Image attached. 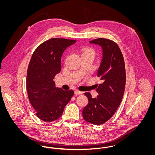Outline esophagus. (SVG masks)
I'll return each instance as SVG.
<instances>
[{
    "mask_svg": "<svg viewBox=\"0 0 155 155\" xmlns=\"http://www.w3.org/2000/svg\"><path fill=\"white\" fill-rule=\"evenodd\" d=\"M75 94L76 95H82V94H83V92H81V91H78V90H75Z\"/></svg>",
    "mask_w": 155,
    "mask_h": 155,
    "instance_id": "esophagus-1",
    "label": "esophagus"
}]
</instances>
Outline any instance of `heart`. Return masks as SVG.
<instances>
[{
	"label": "heart",
	"instance_id": "1",
	"mask_svg": "<svg viewBox=\"0 0 155 155\" xmlns=\"http://www.w3.org/2000/svg\"><path fill=\"white\" fill-rule=\"evenodd\" d=\"M83 54H91L92 56H93L94 57V55H95V52L92 49H91V48H85L82 53V55Z\"/></svg>",
	"mask_w": 155,
	"mask_h": 155
}]
</instances>
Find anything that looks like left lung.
Wrapping results in <instances>:
<instances>
[{
    "instance_id": "obj_1",
    "label": "left lung",
    "mask_w": 155,
    "mask_h": 155,
    "mask_svg": "<svg viewBox=\"0 0 155 155\" xmlns=\"http://www.w3.org/2000/svg\"><path fill=\"white\" fill-rule=\"evenodd\" d=\"M90 44L101 46L103 56L97 76L102 82L96 88L97 97L89 92L84 95L88 103L82 110L84 120L92 124L101 125L114 115L122 101L125 89V63L118 45L106 38H97Z\"/></svg>"
}]
</instances>
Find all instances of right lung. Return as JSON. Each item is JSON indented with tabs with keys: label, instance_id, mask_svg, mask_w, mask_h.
Here are the masks:
<instances>
[{
	"label": "right lung",
	"instance_id": "1",
	"mask_svg": "<svg viewBox=\"0 0 155 155\" xmlns=\"http://www.w3.org/2000/svg\"><path fill=\"white\" fill-rule=\"evenodd\" d=\"M75 40L54 38L40 45L33 53L28 67L26 87L36 116L45 122L59 119L74 95L73 90L56 88L53 81L61 71V58Z\"/></svg>",
	"mask_w": 155,
	"mask_h": 155
}]
</instances>
